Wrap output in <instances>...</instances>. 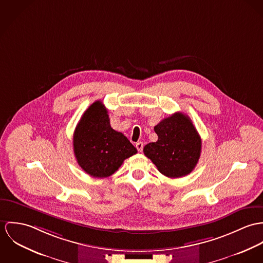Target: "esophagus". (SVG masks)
Segmentation results:
<instances>
[{
  "label": "esophagus",
  "instance_id": "esophagus-1",
  "mask_svg": "<svg viewBox=\"0 0 263 263\" xmlns=\"http://www.w3.org/2000/svg\"><path fill=\"white\" fill-rule=\"evenodd\" d=\"M136 148L139 152H141L143 150V142H137L136 143Z\"/></svg>",
  "mask_w": 263,
  "mask_h": 263
}]
</instances>
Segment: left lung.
Instances as JSON below:
<instances>
[{
	"label": "left lung",
	"instance_id": "left-lung-1",
	"mask_svg": "<svg viewBox=\"0 0 263 263\" xmlns=\"http://www.w3.org/2000/svg\"><path fill=\"white\" fill-rule=\"evenodd\" d=\"M154 131L157 141L144 146L143 152L157 170L172 178L191 174L199 161L202 140L190 117L175 113L159 122Z\"/></svg>",
	"mask_w": 263,
	"mask_h": 263
}]
</instances>
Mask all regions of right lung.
Masks as SVG:
<instances>
[{
	"label": "right lung",
	"instance_id": "right-lung-1",
	"mask_svg": "<svg viewBox=\"0 0 263 263\" xmlns=\"http://www.w3.org/2000/svg\"><path fill=\"white\" fill-rule=\"evenodd\" d=\"M73 151L79 165L99 178L113 175L126 158L137 153L127 137L111 127L108 111L101 101L91 104L78 123Z\"/></svg>",
	"mask_w": 263,
	"mask_h": 263
}]
</instances>
